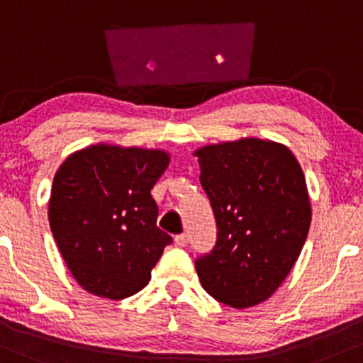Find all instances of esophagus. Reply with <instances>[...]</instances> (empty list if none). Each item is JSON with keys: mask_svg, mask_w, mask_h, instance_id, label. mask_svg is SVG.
Returning a JSON list of instances; mask_svg holds the SVG:
<instances>
[{"mask_svg": "<svg viewBox=\"0 0 363 363\" xmlns=\"http://www.w3.org/2000/svg\"><path fill=\"white\" fill-rule=\"evenodd\" d=\"M174 243H177L178 247H185L186 243H189V236H186L185 233L177 235V236H174Z\"/></svg>", "mask_w": 363, "mask_h": 363, "instance_id": "34e87169", "label": "esophagus"}]
</instances>
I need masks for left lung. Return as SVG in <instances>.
<instances>
[{
	"label": "left lung",
	"mask_w": 363,
	"mask_h": 363,
	"mask_svg": "<svg viewBox=\"0 0 363 363\" xmlns=\"http://www.w3.org/2000/svg\"><path fill=\"white\" fill-rule=\"evenodd\" d=\"M194 156L218 226L211 254L195 260L199 279L218 302L254 307L281 286L307 240L303 171L286 145L262 138L206 145Z\"/></svg>",
	"instance_id": "obj_1"
}]
</instances>
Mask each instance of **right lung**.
<instances>
[{
	"instance_id": "right-lung-1",
	"label": "right lung",
	"mask_w": 363,
	"mask_h": 363,
	"mask_svg": "<svg viewBox=\"0 0 363 363\" xmlns=\"http://www.w3.org/2000/svg\"><path fill=\"white\" fill-rule=\"evenodd\" d=\"M169 164L160 149L97 144L65 160L52 180L50 226L85 291L123 300L150 279L173 238L157 228L150 190Z\"/></svg>"
}]
</instances>
